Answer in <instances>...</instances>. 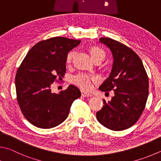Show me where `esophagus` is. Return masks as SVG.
Segmentation results:
<instances>
[{
  "instance_id": "obj_1",
  "label": "esophagus",
  "mask_w": 161,
  "mask_h": 161,
  "mask_svg": "<svg viewBox=\"0 0 161 161\" xmlns=\"http://www.w3.org/2000/svg\"><path fill=\"white\" fill-rule=\"evenodd\" d=\"M81 94H82L83 97H91V96H92V94L89 93V92H86L85 91H81Z\"/></svg>"
}]
</instances>
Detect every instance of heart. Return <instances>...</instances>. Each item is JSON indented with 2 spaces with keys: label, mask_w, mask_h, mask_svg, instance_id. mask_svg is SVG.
I'll list each match as a JSON object with an SVG mask.
<instances>
[{
  "label": "heart",
  "mask_w": 161,
  "mask_h": 161,
  "mask_svg": "<svg viewBox=\"0 0 161 161\" xmlns=\"http://www.w3.org/2000/svg\"><path fill=\"white\" fill-rule=\"evenodd\" d=\"M90 53L92 60L97 58H101L104 59L105 57V52L103 49L98 47H92L90 49ZM73 56V53L70 52L67 56V64H69L71 62ZM98 80V78L95 75H89L85 73H80L74 76L72 79V82L75 85L78 86L83 89L91 90L92 88V83H96Z\"/></svg>",
  "instance_id": "heart-1"
}]
</instances>
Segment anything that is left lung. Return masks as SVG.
Returning a JSON list of instances; mask_svg holds the SVG:
<instances>
[{
	"instance_id": "8db88e82",
	"label": "left lung",
	"mask_w": 161,
	"mask_h": 161,
	"mask_svg": "<svg viewBox=\"0 0 161 161\" xmlns=\"http://www.w3.org/2000/svg\"><path fill=\"white\" fill-rule=\"evenodd\" d=\"M113 57L109 77L100 86L101 91H113L112 100L97 112L98 122L113 131L133 126L145 108L148 95V78L141 58L130 48L111 38H100Z\"/></svg>"
}]
</instances>
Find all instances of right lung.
Listing matches in <instances>:
<instances>
[{"mask_svg": "<svg viewBox=\"0 0 161 161\" xmlns=\"http://www.w3.org/2000/svg\"><path fill=\"white\" fill-rule=\"evenodd\" d=\"M80 40L56 36L36 44L25 56L15 76L17 100L25 117L41 129H51L66 119L72 103L81 96L70 85L58 93L52 92L53 83L66 73L67 55Z\"/></svg>", "mask_w": 161, "mask_h": 161, "instance_id": "add662e5", "label": "right lung"}]
</instances>
